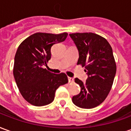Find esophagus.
Instances as JSON below:
<instances>
[{"label":"esophagus","instance_id":"esophagus-1","mask_svg":"<svg viewBox=\"0 0 131 131\" xmlns=\"http://www.w3.org/2000/svg\"><path fill=\"white\" fill-rule=\"evenodd\" d=\"M68 80L69 83H73L74 81V79H73V78H71V77H68Z\"/></svg>","mask_w":131,"mask_h":131}]
</instances>
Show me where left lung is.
Segmentation results:
<instances>
[{"mask_svg":"<svg viewBox=\"0 0 131 131\" xmlns=\"http://www.w3.org/2000/svg\"><path fill=\"white\" fill-rule=\"evenodd\" d=\"M69 36L79 53L77 64L85 67L88 75L85 83L75 79L81 92L72 97V101L81 108H94L104 102L113 85L116 64L112 48L104 38L94 33H74Z\"/></svg>","mask_w":131,"mask_h":131,"instance_id":"1","label":"left lung"}]
</instances>
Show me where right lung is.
<instances>
[{
	"instance_id": "obj_1",
	"label": "right lung",
	"mask_w": 131,
	"mask_h": 131,
	"mask_svg": "<svg viewBox=\"0 0 131 131\" xmlns=\"http://www.w3.org/2000/svg\"><path fill=\"white\" fill-rule=\"evenodd\" d=\"M67 33H36L27 38L16 52L13 75L24 100L34 106H44L54 100L55 91L68 83L64 73L55 74L43 67L51 57V47L62 42Z\"/></svg>"
}]
</instances>
